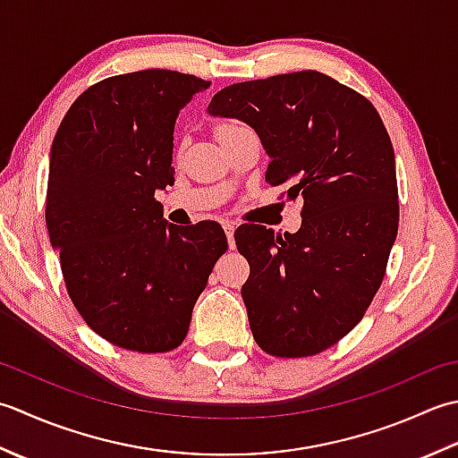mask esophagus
Here are the masks:
<instances>
[{"mask_svg": "<svg viewBox=\"0 0 458 458\" xmlns=\"http://www.w3.org/2000/svg\"><path fill=\"white\" fill-rule=\"evenodd\" d=\"M223 229H225V235L229 241V249H235V223L225 221L223 223Z\"/></svg>", "mask_w": 458, "mask_h": 458, "instance_id": "esophagus-1", "label": "esophagus"}]
</instances>
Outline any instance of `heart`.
<instances>
[{
    "mask_svg": "<svg viewBox=\"0 0 458 458\" xmlns=\"http://www.w3.org/2000/svg\"><path fill=\"white\" fill-rule=\"evenodd\" d=\"M235 126H239V124H235V123H221V124H217V136L223 134V132H227V130L235 128Z\"/></svg>",
    "mask_w": 458,
    "mask_h": 458,
    "instance_id": "b5f03b06",
    "label": "heart"
}]
</instances>
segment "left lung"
Segmentation results:
<instances>
[{"instance_id":"8db88e82","label":"left lung","mask_w":458,"mask_h":458,"mask_svg":"<svg viewBox=\"0 0 458 458\" xmlns=\"http://www.w3.org/2000/svg\"><path fill=\"white\" fill-rule=\"evenodd\" d=\"M208 110L253 128L270 157L265 180L304 199L296 233L235 231L253 338L276 358L320 353L363 318L397 237L387 130L366 97L318 71L237 82Z\"/></svg>"}]
</instances>
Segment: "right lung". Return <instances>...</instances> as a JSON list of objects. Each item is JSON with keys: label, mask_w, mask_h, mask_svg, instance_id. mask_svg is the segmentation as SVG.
<instances>
[{"label": "right lung", "mask_w": 458, "mask_h": 458, "mask_svg": "<svg viewBox=\"0 0 458 458\" xmlns=\"http://www.w3.org/2000/svg\"><path fill=\"white\" fill-rule=\"evenodd\" d=\"M209 85L165 69L116 74L72 102L53 140L45 221L67 293L124 350L180 346L227 250L219 223L172 225L154 198L174 183L175 118Z\"/></svg>", "instance_id": "add662e5"}]
</instances>
